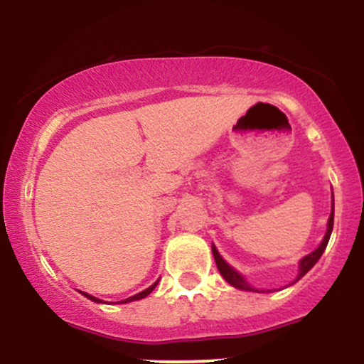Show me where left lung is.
<instances>
[{
    "label": "left lung",
    "mask_w": 364,
    "mask_h": 364,
    "mask_svg": "<svg viewBox=\"0 0 364 364\" xmlns=\"http://www.w3.org/2000/svg\"><path fill=\"white\" fill-rule=\"evenodd\" d=\"M332 228H333V203H332V212H330V217H328V229H327V232H325L323 241H321L320 246L315 250V252H311L310 255H306V257H304L303 260L299 262V274H298V277H296V281H299V279H301L303 275L306 274L308 270H310L311 267L315 265L316 262H318V258L321 257V253H323L325 248H327V243H328V240H330V235H332ZM212 253H214V260H215L217 269H219L220 275H223L225 281L231 284V286L237 287V289L253 291V287H250L248 284H246L245 279L241 277V275L237 274L235 269H231V267H229L228 263H225V262L223 260V257H220L219 252H217L215 246H212ZM296 281H294V282H296Z\"/></svg>",
    "instance_id": "left-lung-1"
}]
</instances>
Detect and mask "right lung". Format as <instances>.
Here are the masks:
<instances>
[{
	"label": "right lung",
	"instance_id": "right-lung-1",
	"mask_svg": "<svg viewBox=\"0 0 364 364\" xmlns=\"http://www.w3.org/2000/svg\"><path fill=\"white\" fill-rule=\"evenodd\" d=\"M159 282V281H157ZM157 282L156 284H152V286L150 287H147V289L145 291H141V292H139V294H135V296H132V298H127L124 299V301H119V303H128V301H136V299H141V298H145V296H149L150 292H152L154 289H156V286H157ZM82 294L85 296V298H89V299H92V301H95V303H101V299H97V298H94V296H90V294H87V292H83L82 291Z\"/></svg>",
	"mask_w": 364,
	"mask_h": 364
}]
</instances>
